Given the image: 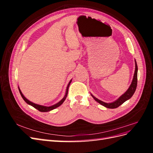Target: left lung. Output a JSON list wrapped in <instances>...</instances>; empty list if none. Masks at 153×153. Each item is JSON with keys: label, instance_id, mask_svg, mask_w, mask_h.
I'll return each mask as SVG.
<instances>
[{"label": "left lung", "instance_id": "1", "mask_svg": "<svg viewBox=\"0 0 153 153\" xmlns=\"http://www.w3.org/2000/svg\"><path fill=\"white\" fill-rule=\"evenodd\" d=\"M137 72H138V67H137V62L135 61V73H134L133 78L130 86H129L128 89L126 91V92H125V93H124L121 96H120L117 100H115V101H114V102L109 103H105L103 101L98 100V98H96V97H94L93 95L91 94L92 97L94 99L95 101H97V102L108 108H115L119 107L120 105H121L123 103L125 102V101H127L129 99H130L132 97V96L133 95V94L135 93L137 89Z\"/></svg>", "mask_w": 153, "mask_h": 153}]
</instances>
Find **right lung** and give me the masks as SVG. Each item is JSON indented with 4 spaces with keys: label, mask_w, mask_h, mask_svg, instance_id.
<instances>
[{
    "label": "right lung",
    "mask_w": 153,
    "mask_h": 153,
    "mask_svg": "<svg viewBox=\"0 0 153 153\" xmlns=\"http://www.w3.org/2000/svg\"><path fill=\"white\" fill-rule=\"evenodd\" d=\"M71 81H72V80H71L70 81H69V84H68V86H67V88H66V94H65V96H64V98H63L61 101H60L59 102H58L57 103L55 104V105H52V106H43V105H38V104H36V103H34L31 102V101H30L29 100H27V99L25 98V97L24 96V94H22V92L21 90L20 89L19 87H18V89H19L20 93V94H21V96H22V98L24 99V100L25 101V102H26L27 104H29V105L32 106L34 108H36L37 110H38L39 111H40V112H49V111H50V110H53V109H55V108H57L58 106H59L60 105H61L63 103V102H64V101H65V100H66V97H67V96H68V88H69V85H70V84H71Z\"/></svg>",
    "instance_id": "obj_1"
}]
</instances>
